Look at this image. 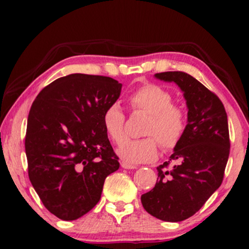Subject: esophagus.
<instances>
[{
    "mask_svg": "<svg viewBox=\"0 0 249 249\" xmlns=\"http://www.w3.org/2000/svg\"><path fill=\"white\" fill-rule=\"evenodd\" d=\"M121 166L124 169H128V170H131V169H137V166L136 165H132V164H129L127 162H121Z\"/></svg>",
    "mask_w": 249,
    "mask_h": 249,
    "instance_id": "1",
    "label": "esophagus"
}]
</instances>
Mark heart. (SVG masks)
Instances as JSON below:
<instances>
[{"mask_svg":"<svg viewBox=\"0 0 249 249\" xmlns=\"http://www.w3.org/2000/svg\"><path fill=\"white\" fill-rule=\"evenodd\" d=\"M130 107L148 115L142 139H127L118 148V155L131 164L152 162L158 158L159 142L166 151L181 141L187 128V117L181 107L172 103L169 90L155 84L139 87L128 98ZM125 117L118 104H111L102 115V124L108 138L120 144L124 138Z\"/></svg>","mask_w":249,"mask_h":249,"instance_id":"obj_1","label":"heart"}]
</instances>
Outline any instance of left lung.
Wrapping results in <instances>:
<instances>
[{
	"instance_id": "left-lung-1",
	"label": "left lung",
	"mask_w": 249,
	"mask_h": 249,
	"mask_svg": "<svg viewBox=\"0 0 249 249\" xmlns=\"http://www.w3.org/2000/svg\"><path fill=\"white\" fill-rule=\"evenodd\" d=\"M160 80L176 83L188 107L185 135L168 162L158 166V181L141 199L156 219L179 222L198 212L222 183L229 159L227 112L220 98L182 71L155 73ZM170 161H176L172 168Z\"/></svg>"
}]
</instances>
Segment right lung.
Returning a JSON list of instances; mask_svg holds the SVG:
<instances>
[{
    "label": "right lung",
    "instance_id": "right-lung-1",
    "mask_svg": "<svg viewBox=\"0 0 249 249\" xmlns=\"http://www.w3.org/2000/svg\"><path fill=\"white\" fill-rule=\"evenodd\" d=\"M121 87L110 77L72 73L43 88L30 107L28 176L44 206L61 220L89 212L101 199L105 178L120 166L102 115Z\"/></svg>",
    "mask_w": 249,
    "mask_h": 249
}]
</instances>
